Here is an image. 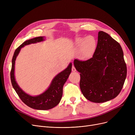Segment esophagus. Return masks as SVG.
<instances>
[{
  "label": "esophagus",
  "instance_id": "obj_1",
  "mask_svg": "<svg viewBox=\"0 0 135 135\" xmlns=\"http://www.w3.org/2000/svg\"><path fill=\"white\" fill-rule=\"evenodd\" d=\"M72 72H75V71H76V69H75V67H74V65H72Z\"/></svg>",
  "mask_w": 135,
  "mask_h": 135
}]
</instances>
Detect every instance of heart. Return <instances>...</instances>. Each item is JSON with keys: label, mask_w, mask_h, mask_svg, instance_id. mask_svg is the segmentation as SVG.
<instances>
[{"label": "heart", "mask_w": 135, "mask_h": 135, "mask_svg": "<svg viewBox=\"0 0 135 135\" xmlns=\"http://www.w3.org/2000/svg\"><path fill=\"white\" fill-rule=\"evenodd\" d=\"M78 43L81 45H83L82 50L84 56L85 57L91 55L95 49L96 41L94 38H88L85 40L80 39L78 40Z\"/></svg>", "instance_id": "heart-1"}]
</instances>
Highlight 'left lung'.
<instances>
[{
    "label": "left lung",
    "instance_id": "1",
    "mask_svg": "<svg viewBox=\"0 0 135 135\" xmlns=\"http://www.w3.org/2000/svg\"><path fill=\"white\" fill-rule=\"evenodd\" d=\"M74 65L80 73L81 93L91 102L103 103L111 100L123 87L127 68L123 50L119 42L105 32H98L93 57L86 61L75 59Z\"/></svg>",
    "mask_w": 135,
    "mask_h": 135
}]
</instances>
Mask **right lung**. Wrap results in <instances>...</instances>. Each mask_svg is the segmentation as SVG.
Listing matches in <instances>:
<instances>
[{"mask_svg":"<svg viewBox=\"0 0 135 135\" xmlns=\"http://www.w3.org/2000/svg\"><path fill=\"white\" fill-rule=\"evenodd\" d=\"M44 40L43 37H38L25 41L18 47L14 52L12 60V67L10 72V78L12 85L15 89L22 101L28 107L38 110H48L57 105L61 100L63 94V87L68 78L72 71V63H70L67 68L57 75L49 88L43 93L36 96H32L26 94L18 85L15 78V63L21 49L25 45L37 43Z\"/></svg>","mask_w":135,"mask_h":135,"instance_id":"add662e5","label":"right lung"}]
</instances>
